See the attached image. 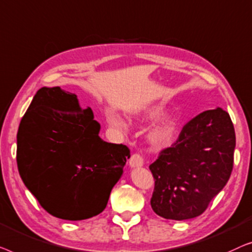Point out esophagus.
Returning <instances> with one entry per match:
<instances>
[{
	"mask_svg": "<svg viewBox=\"0 0 252 252\" xmlns=\"http://www.w3.org/2000/svg\"><path fill=\"white\" fill-rule=\"evenodd\" d=\"M143 164H144V160L139 154L131 155L129 160V165L131 168H139V166H143Z\"/></svg>",
	"mask_w": 252,
	"mask_h": 252,
	"instance_id": "34e87169",
	"label": "esophagus"
}]
</instances>
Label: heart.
Segmentation results:
<instances>
[{"mask_svg":"<svg viewBox=\"0 0 252 252\" xmlns=\"http://www.w3.org/2000/svg\"><path fill=\"white\" fill-rule=\"evenodd\" d=\"M163 113V108L161 106H152L150 108H146L143 113H140V115L145 116V118L148 119H154L160 116ZM108 122L111 123L112 126L116 127H125V122L118 115H108ZM176 133V121L175 119L171 118V116H168V118H164L161 120L160 122H158L152 130L150 131V140L157 146H166L171 143L173 137H175Z\"/></svg>","mask_w":252,"mask_h":252,"instance_id":"obj_1","label":"heart"}]
</instances>
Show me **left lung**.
Segmentation results:
<instances>
[{
    "label": "left lung",
    "instance_id": "obj_1",
    "mask_svg": "<svg viewBox=\"0 0 252 252\" xmlns=\"http://www.w3.org/2000/svg\"><path fill=\"white\" fill-rule=\"evenodd\" d=\"M234 150L235 131L224 109L205 111L187 122L176 143L150 165L155 214L171 220L203 214L231 177Z\"/></svg>",
    "mask_w": 252,
    "mask_h": 252
}]
</instances>
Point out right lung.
<instances>
[{
    "label": "right lung",
    "mask_w": 252,
    "mask_h": 252,
    "mask_svg": "<svg viewBox=\"0 0 252 252\" xmlns=\"http://www.w3.org/2000/svg\"><path fill=\"white\" fill-rule=\"evenodd\" d=\"M100 125L75 94L59 87L36 92L17 133V164L25 186L49 214L83 220L104 211L130 158L126 145L99 137Z\"/></svg>",
    "instance_id": "right-lung-1"
}]
</instances>
